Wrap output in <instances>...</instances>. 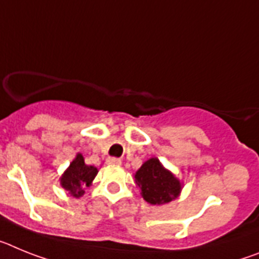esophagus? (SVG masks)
I'll list each match as a JSON object with an SVG mask.
<instances>
[{
  "label": "esophagus",
  "instance_id": "obj_1",
  "mask_svg": "<svg viewBox=\"0 0 259 259\" xmlns=\"http://www.w3.org/2000/svg\"><path fill=\"white\" fill-rule=\"evenodd\" d=\"M107 164H109V165H121V160L117 159V157H108Z\"/></svg>",
  "mask_w": 259,
  "mask_h": 259
}]
</instances>
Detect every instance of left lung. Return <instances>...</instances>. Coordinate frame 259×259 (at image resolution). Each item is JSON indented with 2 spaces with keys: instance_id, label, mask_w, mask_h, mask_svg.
Segmentation results:
<instances>
[{
  "instance_id": "left-lung-1",
  "label": "left lung",
  "mask_w": 259,
  "mask_h": 259,
  "mask_svg": "<svg viewBox=\"0 0 259 259\" xmlns=\"http://www.w3.org/2000/svg\"><path fill=\"white\" fill-rule=\"evenodd\" d=\"M141 195L151 204H165L176 199L183 190V183L157 157H150L134 173Z\"/></svg>"
}]
</instances>
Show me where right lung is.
<instances>
[{"mask_svg": "<svg viewBox=\"0 0 259 259\" xmlns=\"http://www.w3.org/2000/svg\"><path fill=\"white\" fill-rule=\"evenodd\" d=\"M98 172V168L84 163L82 154H76L75 159L60 177V184L74 198H80L84 194V188L92 185Z\"/></svg>", "mask_w": 259, "mask_h": 259, "instance_id": "right-lung-1", "label": "right lung"}]
</instances>
